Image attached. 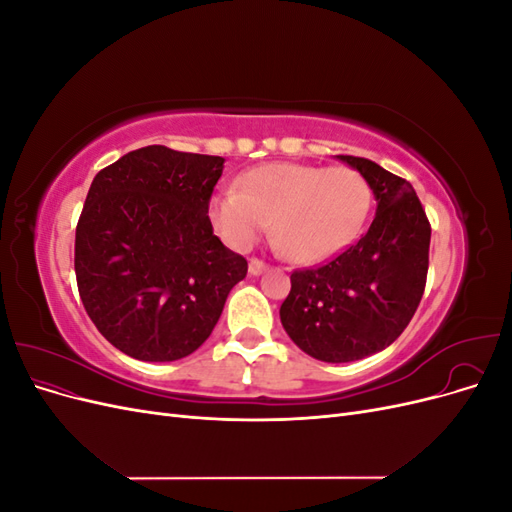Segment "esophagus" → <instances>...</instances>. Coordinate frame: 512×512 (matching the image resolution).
<instances>
[{
	"label": "esophagus",
	"mask_w": 512,
	"mask_h": 512,
	"mask_svg": "<svg viewBox=\"0 0 512 512\" xmlns=\"http://www.w3.org/2000/svg\"><path fill=\"white\" fill-rule=\"evenodd\" d=\"M262 271H267L265 262H262L260 258H252V260H250V273H252V275H260Z\"/></svg>",
	"instance_id": "1"
}]
</instances>
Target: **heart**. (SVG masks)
<instances>
[{
    "label": "heart",
    "mask_w": 512,
    "mask_h": 512,
    "mask_svg": "<svg viewBox=\"0 0 512 512\" xmlns=\"http://www.w3.org/2000/svg\"><path fill=\"white\" fill-rule=\"evenodd\" d=\"M369 203V185L354 168L271 162L245 173L241 188L215 194L209 215L235 250L252 247L273 220V239L290 260L320 262L359 235Z\"/></svg>",
    "instance_id": "obj_1"
}]
</instances>
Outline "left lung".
I'll return each mask as SVG.
<instances>
[{
    "label": "left lung",
    "instance_id": "left-lung-1",
    "mask_svg": "<svg viewBox=\"0 0 512 512\" xmlns=\"http://www.w3.org/2000/svg\"><path fill=\"white\" fill-rule=\"evenodd\" d=\"M376 196L365 235L327 265L297 269L280 307L286 333L303 352L327 363H350L391 346L423 299L431 224L410 181L356 156Z\"/></svg>",
    "mask_w": 512,
    "mask_h": 512
}]
</instances>
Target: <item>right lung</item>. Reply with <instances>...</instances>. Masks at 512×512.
<instances>
[{
	"instance_id": "add662e5",
	"label": "right lung",
	"mask_w": 512,
	"mask_h": 512,
	"mask_svg": "<svg viewBox=\"0 0 512 512\" xmlns=\"http://www.w3.org/2000/svg\"><path fill=\"white\" fill-rule=\"evenodd\" d=\"M224 158L149 145L102 168L76 224L85 312L123 354L177 361L203 346L247 260L213 235Z\"/></svg>"
}]
</instances>
